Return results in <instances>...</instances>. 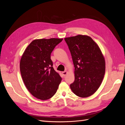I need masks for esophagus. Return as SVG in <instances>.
Returning <instances> with one entry per match:
<instances>
[{"label":"esophagus","instance_id":"esophagus-1","mask_svg":"<svg viewBox=\"0 0 125 125\" xmlns=\"http://www.w3.org/2000/svg\"><path fill=\"white\" fill-rule=\"evenodd\" d=\"M67 73H68L67 71H65L62 72V75H63V76H66V74H67Z\"/></svg>","mask_w":125,"mask_h":125}]
</instances>
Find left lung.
<instances>
[{"label": "left lung", "mask_w": 125, "mask_h": 125, "mask_svg": "<svg viewBox=\"0 0 125 125\" xmlns=\"http://www.w3.org/2000/svg\"><path fill=\"white\" fill-rule=\"evenodd\" d=\"M73 58L75 79L70 88L81 97L92 95L99 89L105 71V62L91 37L78 35L65 38Z\"/></svg>", "instance_id": "1"}]
</instances>
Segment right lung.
<instances>
[{
	"label": "right lung",
	"instance_id": "obj_1",
	"mask_svg": "<svg viewBox=\"0 0 125 125\" xmlns=\"http://www.w3.org/2000/svg\"><path fill=\"white\" fill-rule=\"evenodd\" d=\"M62 39L33 41L22 55L20 69L24 84L32 95L42 100L54 95L62 79L55 71L51 55Z\"/></svg>",
	"mask_w": 125,
	"mask_h": 125
}]
</instances>
